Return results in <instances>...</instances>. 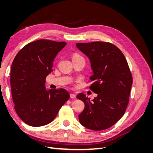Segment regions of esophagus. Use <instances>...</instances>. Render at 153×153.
Segmentation results:
<instances>
[{
	"mask_svg": "<svg viewBox=\"0 0 153 153\" xmlns=\"http://www.w3.org/2000/svg\"><path fill=\"white\" fill-rule=\"evenodd\" d=\"M70 98H72V99L76 98V94H70Z\"/></svg>",
	"mask_w": 153,
	"mask_h": 153,
	"instance_id": "esophagus-1",
	"label": "esophagus"
}]
</instances>
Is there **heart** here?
<instances>
[{"instance_id": "b5f03b06", "label": "heart", "mask_w": 153, "mask_h": 153, "mask_svg": "<svg viewBox=\"0 0 153 153\" xmlns=\"http://www.w3.org/2000/svg\"><path fill=\"white\" fill-rule=\"evenodd\" d=\"M80 55H78V54H74L73 56V59H75V58H77V57H80Z\"/></svg>"}]
</instances>
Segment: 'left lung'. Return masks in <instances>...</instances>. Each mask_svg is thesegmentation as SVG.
Masks as SVG:
<instances>
[{
    "mask_svg": "<svg viewBox=\"0 0 153 153\" xmlns=\"http://www.w3.org/2000/svg\"><path fill=\"white\" fill-rule=\"evenodd\" d=\"M90 59L93 83L90 89L98 94L92 101L84 94L76 98L85 104L79 115L80 124L94 131L108 129L124 114L129 103L132 75L124 54L116 46L102 41L76 43Z\"/></svg>",
    "mask_w": 153,
    "mask_h": 153,
    "instance_id": "left-lung-1",
    "label": "left lung"
}]
</instances>
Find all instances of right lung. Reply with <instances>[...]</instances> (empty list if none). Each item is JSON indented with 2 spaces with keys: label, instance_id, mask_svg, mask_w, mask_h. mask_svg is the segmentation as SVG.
Masks as SVG:
<instances>
[{
  "label": "right lung",
  "instance_id": "obj_1",
  "mask_svg": "<svg viewBox=\"0 0 153 153\" xmlns=\"http://www.w3.org/2000/svg\"><path fill=\"white\" fill-rule=\"evenodd\" d=\"M66 45L39 39L23 47L11 68V88L15 110L23 121L34 127L52 122L69 98L64 89L46 90V78L52 72L57 53Z\"/></svg>",
  "mask_w": 153,
  "mask_h": 153
}]
</instances>
